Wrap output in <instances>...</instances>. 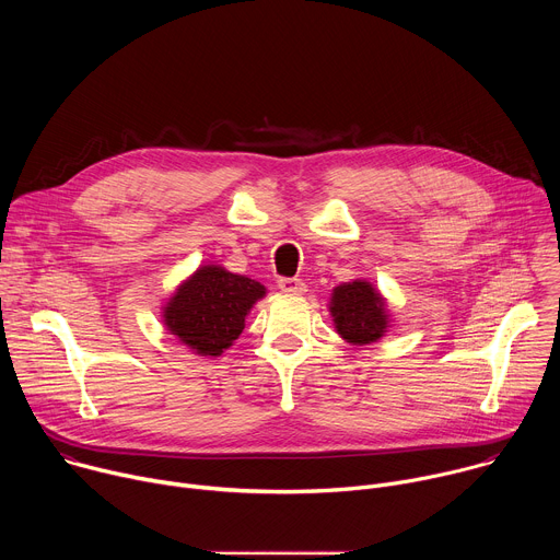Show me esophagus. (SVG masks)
Wrapping results in <instances>:
<instances>
[{
    "mask_svg": "<svg viewBox=\"0 0 560 560\" xmlns=\"http://www.w3.org/2000/svg\"><path fill=\"white\" fill-rule=\"evenodd\" d=\"M279 288H281V292L292 294V296L305 294V283H303L301 279H288V277H283V279H279Z\"/></svg>",
    "mask_w": 560,
    "mask_h": 560,
    "instance_id": "obj_1",
    "label": "esophagus"
}]
</instances>
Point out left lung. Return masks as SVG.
<instances>
[{"label":"left lung","mask_w":560,"mask_h":560,"mask_svg":"<svg viewBox=\"0 0 560 560\" xmlns=\"http://www.w3.org/2000/svg\"><path fill=\"white\" fill-rule=\"evenodd\" d=\"M328 310L337 335L350 346H370L392 328L385 296L365 279L341 283L332 290Z\"/></svg>","instance_id":"obj_1"}]
</instances>
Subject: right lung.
<instances>
[{
    "mask_svg": "<svg viewBox=\"0 0 560 560\" xmlns=\"http://www.w3.org/2000/svg\"><path fill=\"white\" fill-rule=\"evenodd\" d=\"M268 294L259 281L201 264L162 305L171 335L199 357H221L246 328V316Z\"/></svg>",
    "mask_w": 560,
    "mask_h": 560,
    "instance_id": "add662e5",
    "label": "right lung"
}]
</instances>
